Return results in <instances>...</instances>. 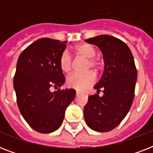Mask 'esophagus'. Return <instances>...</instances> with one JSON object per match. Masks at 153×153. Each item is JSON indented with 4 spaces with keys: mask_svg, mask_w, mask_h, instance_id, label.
Returning <instances> with one entry per match:
<instances>
[{
    "mask_svg": "<svg viewBox=\"0 0 153 153\" xmlns=\"http://www.w3.org/2000/svg\"><path fill=\"white\" fill-rule=\"evenodd\" d=\"M81 92H80V91H76V96H79V94H81Z\"/></svg>",
    "mask_w": 153,
    "mask_h": 153,
    "instance_id": "obj_1",
    "label": "esophagus"
}]
</instances>
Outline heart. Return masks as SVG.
<instances>
[{"mask_svg": "<svg viewBox=\"0 0 153 153\" xmlns=\"http://www.w3.org/2000/svg\"><path fill=\"white\" fill-rule=\"evenodd\" d=\"M78 55L88 59L86 67L99 69L102 66V61L98 57H94L96 54V49L89 44H83L75 48ZM60 69L64 73H69L72 69V57L67 50L62 52L59 57ZM95 81V75L92 71L85 73H73L67 79V85L70 88H74L78 91H84Z\"/></svg>", "mask_w": 153, "mask_h": 153, "instance_id": "heart-1", "label": "heart"}]
</instances>
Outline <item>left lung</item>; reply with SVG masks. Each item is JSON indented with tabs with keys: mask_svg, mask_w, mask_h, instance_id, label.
I'll return each mask as SVG.
<instances>
[{
	"mask_svg": "<svg viewBox=\"0 0 153 153\" xmlns=\"http://www.w3.org/2000/svg\"><path fill=\"white\" fill-rule=\"evenodd\" d=\"M98 46L105 62L104 72L84 106L87 126L97 132H109L121 123L130 109L135 92L137 71L127 44L116 37L101 35L85 39ZM103 89L102 97L98 95Z\"/></svg>",
	"mask_w": 153,
	"mask_h": 153,
	"instance_id": "left-lung-1",
	"label": "left lung"
}]
</instances>
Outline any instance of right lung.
I'll use <instances>...</instances> for the list:
<instances>
[{"mask_svg":"<svg viewBox=\"0 0 153 153\" xmlns=\"http://www.w3.org/2000/svg\"><path fill=\"white\" fill-rule=\"evenodd\" d=\"M67 41L42 38L26 48L18 58L13 86L18 108L34 130L52 133L59 128L75 90H61L65 82L59 57ZM55 88L57 91H51Z\"/></svg>","mask_w":153,"mask_h":153,"instance_id":"obj_1","label":"right lung"}]
</instances>
